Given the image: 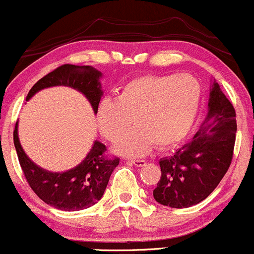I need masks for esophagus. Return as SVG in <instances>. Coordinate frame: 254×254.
Returning <instances> with one entry per match:
<instances>
[{
	"label": "esophagus",
	"instance_id": "1",
	"mask_svg": "<svg viewBox=\"0 0 254 254\" xmlns=\"http://www.w3.org/2000/svg\"><path fill=\"white\" fill-rule=\"evenodd\" d=\"M130 163H133L137 167H143V166L146 165V162L144 160H130Z\"/></svg>",
	"mask_w": 254,
	"mask_h": 254
}]
</instances>
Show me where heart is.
<instances>
[{
	"label": "heart",
	"instance_id": "b5f03b06",
	"mask_svg": "<svg viewBox=\"0 0 254 254\" xmlns=\"http://www.w3.org/2000/svg\"><path fill=\"white\" fill-rule=\"evenodd\" d=\"M201 88L188 73L174 76L146 75L125 84L115 100L98 106L100 132L111 143L133 128L117 151L126 156H143L156 144L165 149L179 143L192 126L200 104Z\"/></svg>",
	"mask_w": 254,
	"mask_h": 254
}]
</instances>
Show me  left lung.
Returning <instances> with one entry per match:
<instances>
[{
  "label": "left lung",
  "instance_id": "8db88e82",
  "mask_svg": "<svg viewBox=\"0 0 254 254\" xmlns=\"http://www.w3.org/2000/svg\"><path fill=\"white\" fill-rule=\"evenodd\" d=\"M236 128L235 109L214 81L203 126L173 155L160 160L155 200L172 208H188L209 196L230 167Z\"/></svg>",
  "mask_w": 254,
  "mask_h": 254
}]
</instances>
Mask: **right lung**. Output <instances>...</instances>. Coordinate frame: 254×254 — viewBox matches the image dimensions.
I'll use <instances>...</instances> for the list:
<instances>
[{
    "mask_svg": "<svg viewBox=\"0 0 254 254\" xmlns=\"http://www.w3.org/2000/svg\"><path fill=\"white\" fill-rule=\"evenodd\" d=\"M100 76L102 73L92 66L64 64L37 81L26 100L47 87L67 86L86 95L97 114L103 94ZM13 139L19 163L32 191L47 204L62 211H81L97 203L105 191L111 173L120 163L117 156H109L104 144L94 141L93 148L80 165L63 173H52L40 168L26 156L19 143L18 124Z\"/></svg>",
    "mask_w": 254,
    "mask_h": 254,
    "instance_id": "right-lung-1",
    "label": "right lung"
}]
</instances>
